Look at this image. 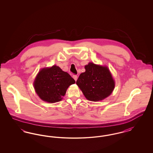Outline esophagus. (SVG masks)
Wrapping results in <instances>:
<instances>
[{"label":"esophagus","instance_id":"34e87169","mask_svg":"<svg viewBox=\"0 0 153 153\" xmlns=\"http://www.w3.org/2000/svg\"><path fill=\"white\" fill-rule=\"evenodd\" d=\"M73 78L74 79V80H75V81H76V80H77V75H73Z\"/></svg>","mask_w":153,"mask_h":153}]
</instances>
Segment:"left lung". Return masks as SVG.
Segmentation results:
<instances>
[{"label": "left lung", "instance_id": "8db88e82", "mask_svg": "<svg viewBox=\"0 0 153 153\" xmlns=\"http://www.w3.org/2000/svg\"><path fill=\"white\" fill-rule=\"evenodd\" d=\"M85 69L76 84L86 99L98 102L109 96L114 89L115 81L108 67L89 62Z\"/></svg>", "mask_w": 153, "mask_h": 153}]
</instances>
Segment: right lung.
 I'll return each instance as SVG.
<instances>
[{
	"label": "right lung",
	"instance_id": "1",
	"mask_svg": "<svg viewBox=\"0 0 153 153\" xmlns=\"http://www.w3.org/2000/svg\"><path fill=\"white\" fill-rule=\"evenodd\" d=\"M75 83L73 78L57 66L41 69L34 87L38 96L45 102H56L62 99L68 88Z\"/></svg>",
	"mask_w": 153,
	"mask_h": 153
}]
</instances>
